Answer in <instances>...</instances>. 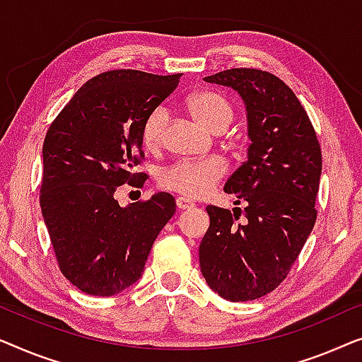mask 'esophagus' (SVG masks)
Wrapping results in <instances>:
<instances>
[{"label":"esophagus","mask_w":362,"mask_h":362,"mask_svg":"<svg viewBox=\"0 0 362 362\" xmlns=\"http://www.w3.org/2000/svg\"><path fill=\"white\" fill-rule=\"evenodd\" d=\"M175 203H177V208H179V210H188V208L193 206V202L188 200L187 197H177Z\"/></svg>","instance_id":"obj_1"}]
</instances>
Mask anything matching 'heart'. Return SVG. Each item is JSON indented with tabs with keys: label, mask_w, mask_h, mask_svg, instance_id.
Instances as JSON below:
<instances>
[{
	"label": "heart",
	"mask_w": 362,
	"mask_h": 362,
	"mask_svg": "<svg viewBox=\"0 0 362 362\" xmlns=\"http://www.w3.org/2000/svg\"><path fill=\"white\" fill-rule=\"evenodd\" d=\"M188 110L198 123L215 131L226 128L233 119V106L225 96L216 91H198L187 101ZM169 111L164 105L156 106L141 124V142L146 149L160 146ZM226 174V164L218 157L198 160L175 162L160 172L159 183L167 190L182 193L185 197L202 198L210 193Z\"/></svg>",
	"instance_id": "obj_1"
}]
</instances>
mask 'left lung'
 <instances>
[{
	"label": "left lung",
	"mask_w": 362,
	"mask_h": 362,
	"mask_svg": "<svg viewBox=\"0 0 362 362\" xmlns=\"http://www.w3.org/2000/svg\"><path fill=\"white\" fill-rule=\"evenodd\" d=\"M205 81L243 96L251 146L225 185L244 210L206 206L210 228L198 252L200 269L220 297L247 302L282 284L313 230L322 149L307 111L276 75L230 69Z\"/></svg>",
	"instance_id": "left-lung-1"
}]
</instances>
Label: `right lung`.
<instances>
[{
    "mask_svg": "<svg viewBox=\"0 0 362 362\" xmlns=\"http://www.w3.org/2000/svg\"><path fill=\"white\" fill-rule=\"evenodd\" d=\"M180 74L119 69L81 86L49 126L40 208L60 272L83 293L110 297L144 272L157 234L175 213L170 193L119 206L115 192L146 182L141 124Z\"/></svg>",
    "mask_w": 362,
    "mask_h": 362,
    "instance_id": "1",
    "label": "right lung"
}]
</instances>
